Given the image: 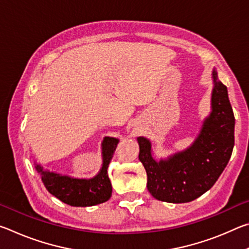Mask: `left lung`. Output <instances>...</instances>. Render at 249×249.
<instances>
[{
  "label": "left lung",
  "mask_w": 249,
  "mask_h": 249,
  "mask_svg": "<svg viewBox=\"0 0 249 249\" xmlns=\"http://www.w3.org/2000/svg\"><path fill=\"white\" fill-rule=\"evenodd\" d=\"M211 112L196 141L187 149L156 159L148 138L137 137L140 158L147 172V189L155 199L187 203L205 193L216 182L230 161L234 147L235 117L227 88L212 71Z\"/></svg>",
  "instance_id": "8db88e82"
}]
</instances>
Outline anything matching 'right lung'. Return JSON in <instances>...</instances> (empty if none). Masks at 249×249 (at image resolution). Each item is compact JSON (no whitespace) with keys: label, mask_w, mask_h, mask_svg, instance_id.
Returning a JSON list of instances; mask_svg holds the SVG:
<instances>
[{"label":"right lung","mask_w":249,"mask_h":249,"mask_svg":"<svg viewBox=\"0 0 249 249\" xmlns=\"http://www.w3.org/2000/svg\"><path fill=\"white\" fill-rule=\"evenodd\" d=\"M120 140L115 137H104L102 142V166L92 178H74L49 171L34 162L35 169L41 177L50 195L71 206H93L107 202L112 196V184L107 175L108 163Z\"/></svg>","instance_id":"obj_1"}]
</instances>
